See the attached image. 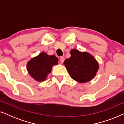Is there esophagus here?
<instances>
[{
	"label": "esophagus",
	"instance_id": "obj_1",
	"mask_svg": "<svg viewBox=\"0 0 124 124\" xmlns=\"http://www.w3.org/2000/svg\"><path fill=\"white\" fill-rule=\"evenodd\" d=\"M64 60H65V59H64V57H60V61L61 63H63V62H64Z\"/></svg>",
	"mask_w": 124,
	"mask_h": 124
}]
</instances>
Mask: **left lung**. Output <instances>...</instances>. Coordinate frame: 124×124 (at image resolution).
Instances as JSON below:
<instances>
[{
	"instance_id": "obj_1",
	"label": "left lung",
	"mask_w": 124,
	"mask_h": 124,
	"mask_svg": "<svg viewBox=\"0 0 124 124\" xmlns=\"http://www.w3.org/2000/svg\"><path fill=\"white\" fill-rule=\"evenodd\" d=\"M70 52L71 56L64 61V64L70 77L79 83L89 82L94 78L99 67L95 57L76 49H72Z\"/></svg>"
}]
</instances>
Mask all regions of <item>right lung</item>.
<instances>
[{"instance_id":"obj_1","label":"right lung","mask_w":124,"mask_h":124,"mask_svg":"<svg viewBox=\"0 0 124 124\" xmlns=\"http://www.w3.org/2000/svg\"><path fill=\"white\" fill-rule=\"evenodd\" d=\"M58 64V59L55 55H48L42 52L32 58L27 63V70L30 76L38 82L47 78L54 65Z\"/></svg>"}]
</instances>
